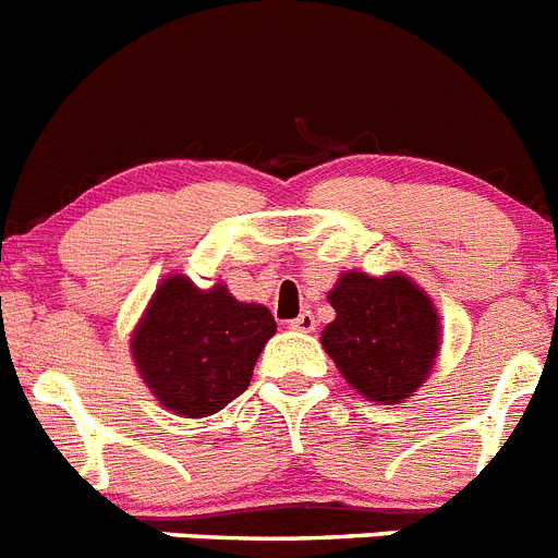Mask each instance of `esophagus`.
I'll list each match as a JSON object with an SVG mask.
<instances>
[{"label":"esophagus","instance_id":"1","mask_svg":"<svg viewBox=\"0 0 558 558\" xmlns=\"http://www.w3.org/2000/svg\"><path fill=\"white\" fill-rule=\"evenodd\" d=\"M290 327L299 332H313L316 330V318H313V313H302V316H296L290 322Z\"/></svg>","mask_w":558,"mask_h":558}]
</instances>
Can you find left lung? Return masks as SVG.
Wrapping results in <instances>:
<instances>
[{
	"label": "left lung",
	"mask_w": 558,
	"mask_h": 558,
	"mask_svg": "<svg viewBox=\"0 0 558 558\" xmlns=\"http://www.w3.org/2000/svg\"><path fill=\"white\" fill-rule=\"evenodd\" d=\"M336 318L322 347L338 373L373 403H403L432 375L440 352V316L407 274L347 270L327 293Z\"/></svg>",
	"instance_id": "8db88e82"
}]
</instances>
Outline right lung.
Masks as SVG:
<instances>
[{
	"label": "right lung",
	"mask_w": 558,
	"mask_h": 558,
	"mask_svg": "<svg viewBox=\"0 0 558 558\" xmlns=\"http://www.w3.org/2000/svg\"><path fill=\"white\" fill-rule=\"evenodd\" d=\"M274 332L265 304L233 299L222 282L197 288L189 276L169 274L137 318L130 352L169 412L208 417L245 392Z\"/></svg>",
	"instance_id": "obj_1"
}]
</instances>
